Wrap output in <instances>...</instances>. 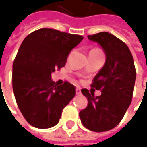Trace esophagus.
I'll return each instance as SVG.
<instances>
[{
  "label": "esophagus",
  "instance_id": "obj_1",
  "mask_svg": "<svg viewBox=\"0 0 147 147\" xmlns=\"http://www.w3.org/2000/svg\"><path fill=\"white\" fill-rule=\"evenodd\" d=\"M81 94L80 88H79V87H78V88H76V94H78V95H79V94Z\"/></svg>",
  "mask_w": 147,
  "mask_h": 147
}]
</instances>
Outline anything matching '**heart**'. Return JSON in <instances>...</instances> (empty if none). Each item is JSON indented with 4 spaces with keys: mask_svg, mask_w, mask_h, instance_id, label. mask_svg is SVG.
<instances>
[{
    "mask_svg": "<svg viewBox=\"0 0 147 147\" xmlns=\"http://www.w3.org/2000/svg\"><path fill=\"white\" fill-rule=\"evenodd\" d=\"M94 49H97V48H94Z\"/></svg>",
    "mask_w": 147,
    "mask_h": 147,
    "instance_id": "heart-1",
    "label": "heart"
}]
</instances>
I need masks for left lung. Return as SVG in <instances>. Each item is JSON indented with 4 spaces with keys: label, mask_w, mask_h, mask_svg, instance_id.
I'll return each mask as SVG.
<instances>
[{
    "label": "left lung",
    "mask_w": 147,
    "mask_h": 147,
    "mask_svg": "<svg viewBox=\"0 0 147 147\" xmlns=\"http://www.w3.org/2000/svg\"><path fill=\"white\" fill-rule=\"evenodd\" d=\"M88 38L101 45L106 61L91 84L101 95L82 89L88 105L79 112V117L89 131L103 132L115 128L124 117L132 100L136 72L131 51L121 39L106 32Z\"/></svg>",
    "instance_id": "8db88e82"
}]
</instances>
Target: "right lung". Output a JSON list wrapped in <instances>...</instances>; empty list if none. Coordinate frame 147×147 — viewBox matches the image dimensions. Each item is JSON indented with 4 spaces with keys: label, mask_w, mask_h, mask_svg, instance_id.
Wrapping results in <instances>:
<instances>
[{
    "label": "right lung",
    "mask_w": 147,
    "mask_h": 147,
    "mask_svg": "<svg viewBox=\"0 0 147 147\" xmlns=\"http://www.w3.org/2000/svg\"><path fill=\"white\" fill-rule=\"evenodd\" d=\"M83 39L80 35L41 28L22 42L13 62L12 88L19 110L33 127L57 125L63 108L74 97V86L67 81L56 84L51 74L64 67L71 50Z\"/></svg>",
    "instance_id": "1"
}]
</instances>
